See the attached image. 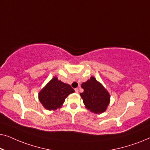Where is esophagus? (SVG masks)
<instances>
[{"instance_id": "obj_1", "label": "esophagus", "mask_w": 150, "mask_h": 150, "mask_svg": "<svg viewBox=\"0 0 150 150\" xmlns=\"http://www.w3.org/2000/svg\"><path fill=\"white\" fill-rule=\"evenodd\" d=\"M75 90V91H76V93H79V88H76V89H74Z\"/></svg>"}]
</instances>
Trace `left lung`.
I'll return each instance as SVG.
<instances>
[{
    "mask_svg": "<svg viewBox=\"0 0 150 150\" xmlns=\"http://www.w3.org/2000/svg\"><path fill=\"white\" fill-rule=\"evenodd\" d=\"M81 87L84 91L80 95L85 108L97 114L106 111L110 103V93L95 77L91 76L82 83Z\"/></svg>",
    "mask_w": 150,
    "mask_h": 150,
    "instance_id": "8db88e82",
    "label": "left lung"
}]
</instances>
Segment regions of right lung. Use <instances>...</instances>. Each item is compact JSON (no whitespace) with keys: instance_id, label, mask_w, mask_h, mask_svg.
<instances>
[{"instance_id":"1","label":"right lung","mask_w":150,"mask_h":150,"mask_svg":"<svg viewBox=\"0 0 150 150\" xmlns=\"http://www.w3.org/2000/svg\"><path fill=\"white\" fill-rule=\"evenodd\" d=\"M74 91L70 85L55 76L39 92L38 98L46 110H55L61 108L65 98Z\"/></svg>"}]
</instances>
